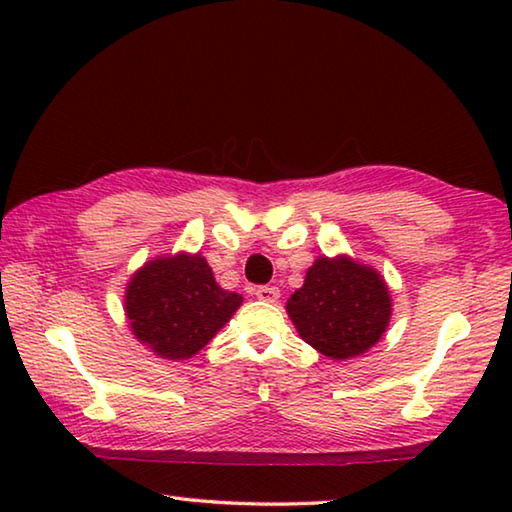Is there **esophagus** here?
I'll return each instance as SVG.
<instances>
[{
	"mask_svg": "<svg viewBox=\"0 0 512 512\" xmlns=\"http://www.w3.org/2000/svg\"><path fill=\"white\" fill-rule=\"evenodd\" d=\"M255 296L259 300H264V302H277V298H280V289H277V287H259L255 291Z\"/></svg>",
	"mask_w": 512,
	"mask_h": 512,
	"instance_id": "obj_1",
	"label": "esophagus"
}]
</instances>
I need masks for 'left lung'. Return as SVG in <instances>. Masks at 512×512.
I'll list each match as a JSON object with an SVG mask.
<instances>
[{
    "label": "left lung",
    "instance_id": "1",
    "mask_svg": "<svg viewBox=\"0 0 512 512\" xmlns=\"http://www.w3.org/2000/svg\"><path fill=\"white\" fill-rule=\"evenodd\" d=\"M391 293L375 268L339 255L318 257L287 302L300 339L329 359L370 350L391 320Z\"/></svg>",
    "mask_w": 512,
    "mask_h": 512
}]
</instances>
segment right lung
Returning a JSON list of instances; mask_svg holds the SVG:
<instances>
[{"label":"right lung","instance_id":"obj_1","mask_svg":"<svg viewBox=\"0 0 512 512\" xmlns=\"http://www.w3.org/2000/svg\"><path fill=\"white\" fill-rule=\"evenodd\" d=\"M124 300L135 339L171 361L203 350L241 305L239 293L221 289L198 253L146 262L128 282Z\"/></svg>","mask_w":512,"mask_h":512}]
</instances>
